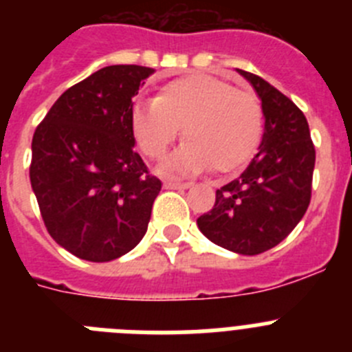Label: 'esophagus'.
Instances as JSON below:
<instances>
[{
	"label": "esophagus",
	"mask_w": 352,
	"mask_h": 352,
	"mask_svg": "<svg viewBox=\"0 0 352 352\" xmlns=\"http://www.w3.org/2000/svg\"><path fill=\"white\" fill-rule=\"evenodd\" d=\"M190 186L192 183H182L178 179H166L164 182V188H167V190H186Z\"/></svg>",
	"instance_id": "1"
}]
</instances>
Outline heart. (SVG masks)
<instances>
[{"mask_svg": "<svg viewBox=\"0 0 352 352\" xmlns=\"http://www.w3.org/2000/svg\"><path fill=\"white\" fill-rule=\"evenodd\" d=\"M183 126L186 139L164 164L166 174H194L213 167L238 170L256 155L264 132L259 98L206 74L173 79L155 100L130 109L133 139L149 158H162Z\"/></svg>", "mask_w": 352, "mask_h": 352, "instance_id": "heart-1", "label": "heart"}]
</instances>
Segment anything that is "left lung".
<instances>
[{
  "mask_svg": "<svg viewBox=\"0 0 352 352\" xmlns=\"http://www.w3.org/2000/svg\"><path fill=\"white\" fill-rule=\"evenodd\" d=\"M259 96L264 132L259 151L238 178L217 190L197 226L214 245L241 256L276 247L310 204L316 149L307 118L268 80L236 68Z\"/></svg>",
  "mask_w": 352,
  "mask_h": 352,
  "instance_id": "obj_1",
  "label": "left lung"
}]
</instances>
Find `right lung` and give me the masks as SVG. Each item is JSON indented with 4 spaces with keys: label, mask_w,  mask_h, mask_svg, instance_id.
I'll use <instances>...</instances> for the list:
<instances>
[{
    "label": "right lung",
    "mask_w": 352,
    "mask_h": 352,
    "mask_svg": "<svg viewBox=\"0 0 352 352\" xmlns=\"http://www.w3.org/2000/svg\"><path fill=\"white\" fill-rule=\"evenodd\" d=\"M155 70L113 65L68 88L31 142V188L56 243L107 263L138 247L162 188L133 149L132 98Z\"/></svg>",
    "instance_id": "obj_1"
}]
</instances>
